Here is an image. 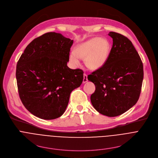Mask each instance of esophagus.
Instances as JSON below:
<instances>
[{
    "mask_svg": "<svg viewBox=\"0 0 158 158\" xmlns=\"http://www.w3.org/2000/svg\"><path fill=\"white\" fill-rule=\"evenodd\" d=\"M87 75L85 74H84V77H83V82L85 83L87 81Z\"/></svg>",
    "mask_w": 158,
    "mask_h": 158,
    "instance_id": "esophagus-1",
    "label": "esophagus"
}]
</instances>
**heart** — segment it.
I'll return each mask as SVG.
<instances>
[{
	"mask_svg": "<svg viewBox=\"0 0 158 158\" xmlns=\"http://www.w3.org/2000/svg\"><path fill=\"white\" fill-rule=\"evenodd\" d=\"M110 51V44L105 39L93 37L77 44L74 52L69 56V60L73 66H78L80 58L84 59V62L90 70L101 69L107 62Z\"/></svg>",
	"mask_w": 158,
	"mask_h": 158,
	"instance_id": "1",
	"label": "heart"
}]
</instances>
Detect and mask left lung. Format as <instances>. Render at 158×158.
Segmentation results:
<instances>
[{
    "instance_id": "1",
    "label": "left lung",
    "mask_w": 158,
    "mask_h": 158,
    "mask_svg": "<svg viewBox=\"0 0 158 158\" xmlns=\"http://www.w3.org/2000/svg\"><path fill=\"white\" fill-rule=\"evenodd\" d=\"M113 44L106 64L88 75L95 92L93 107L108 116H119L138 102L144 77L143 64L131 41L122 34L110 32Z\"/></svg>"
}]
</instances>
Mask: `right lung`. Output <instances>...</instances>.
I'll return each instance as SVG.
<instances>
[{
  "label": "right lung",
  "mask_w": 158,
  "mask_h": 158,
  "mask_svg": "<svg viewBox=\"0 0 158 158\" xmlns=\"http://www.w3.org/2000/svg\"><path fill=\"white\" fill-rule=\"evenodd\" d=\"M73 40L48 32L34 39L19 59L16 79L20 99L35 116L60 117L70 94L83 81V71L67 65Z\"/></svg>",
  "instance_id": "1"
}]
</instances>
